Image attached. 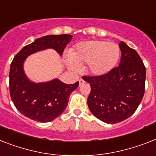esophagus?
<instances>
[{"label": "esophagus", "mask_w": 156, "mask_h": 156, "mask_svg": "<svg viewBox=\"0 0 156 156\" xmlns=\"http://www.w3.org/2000/svg\"><path fill=\"white\" fill-rule=\"evenodd\" d=\"M78 82H79V86H82V85L84 84L85 83V81L83 80V79H82V78H81V79H79V81H78Z\"/></svg>", "instance_id": "1"}]
</instances>
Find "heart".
<instances>
[{
    "mask_svg": "<svg viewBox=\"0 0 156 156\" xmlns=\"http://www.w3.org/2000/svg\"><path fill=\"white\" fill-rule=\"evenodd\" d=\"M118 44L99 40L78 43L69 53L67 65L72 70L87 64V70L94 76H103L116 66L120 58Z\"/></svg>",
    "mask_w": 156,
    "mask_h": 156,
    "instance_id": "1",
    "label": "heart"
}]
</instances>
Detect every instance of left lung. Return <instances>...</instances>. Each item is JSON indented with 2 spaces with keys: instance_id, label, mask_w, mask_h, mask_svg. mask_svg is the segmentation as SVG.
I'll return each instance as SVG.
<instances>
[{
  "instance_id": "obj_1",
  "label": "left lung",
  "mask_w": 156,
  "mask_h": 156,
  "mask_svg": "<svg viewBox=\"0 0 156 156\" xmlns=\"http://www.w3.org/2000/svg\"><path fill=\"white\" fill-rule=\"evenodd\" d=\"M121 60L119 66L98 77H82L90 83L87 99L90 111L108 124L120 122L134 114L144 94L146 68L135 49L123 41L119 44Z\"/></svg>"
}]
</instances>
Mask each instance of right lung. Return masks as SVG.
Returning a JSON list of instances; mask_svg holds the SVG:
<instances>
[{
  "label": "right lung",
  "instance_id": "obj_1",
  "mask_svg": "<svg viewBox=\"0 0 156 156\" xmlns=\"http://www.w3.org/2000/svg\"><path fill=\"white\" fill-rule=\"evenodd\" d=\"M69 34L47 35L25 45L16 54L10 66L9 92L14 106L25 117L41 122L53 121L62 115L68 105L69 94L78 87L65 84L58 78L48 82H34L25 74L26 58L37 52L54 49L60 56L72 40Z\"/></svg>",
  "mask_w": 156,
  "mask_h": 156
}]
</instances>
